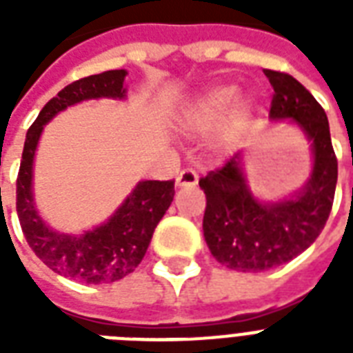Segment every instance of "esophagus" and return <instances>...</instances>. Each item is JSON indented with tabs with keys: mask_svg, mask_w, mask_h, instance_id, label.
Listing matches in <instances>:
<instances>
[{
	"mask_svg": "<svg viewBox=\"0 0 353 353\" xmlns=\"http://www.w3.org/2000/svg\"><path fill=\"white\" fill-rule=\"evenodd\" d=\"M198 172L192 170V168H185L177 174V187H196L198 185Z\"/></svg>",
	"mask_w": 353,
	"mask_h": 353,
	"instance_id": "34e87169",
	"label": "esophagus"
}]
</instances>
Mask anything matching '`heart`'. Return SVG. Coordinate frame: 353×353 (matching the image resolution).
Masks as SVG:
<instances>
[{
  "label": "heart",
  "mask_w": 353,
  "mask_h": 353,
  "mask_svg": "<svg viewBox=\"0 0 353 353\" xmlns=\"http://www.w3.org/2000/svg\"><path fill=\"white\" fill-rule=\"evenodd\" d=\"M236 101V90L231 85H220L210 90L207 95H203L196 102V106L190 112V121L192 126L198 130H209V128L218 126L223 119L227 117L228 112H232L229 116V122L232 128L243 126L251 115V108L245 102H240L231 110L230 108Z\"/></svg>",
  "instance_id": "heart-1"
}]
</instances>
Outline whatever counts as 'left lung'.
<instances>
[{"mask_svg": "<svg viewBox=\"0 0 353 353\" xmlns=\"http://www.w3.org/2000/svg\"><path fill=\"white\" fill-rule=\"evenodd\" d=\"M263 73L274 90L269 117L293 119L312 141L315 163L304 190L280 203L252 198L238 154L199 179L207 196L205 241L221 265L243 273L268 271L306 251L328 221L337 185V157L323 106L291 74Z\"/></svg>", "mask_w": 353, "mask_h": 353, "instance_id": "1", "label": "left lung"}]
</instances>
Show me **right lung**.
<instances>
[{"label": "right lung", "instance_id": "1", "mask_svg": "<svg viewBox=\"0 0 353 353\" xmlns=\"http://www.w3.org/2000/svg\"><path fill=\"white\" fill-rule=\"evenodd\" d=\"M124 69L104 71L74 80L47 102L25 137L16 179V212L25 240L54 273L84 284H110L135 271L146 254L152 234L174 199V179L139 183L121 209L93 231L80 236L60 234L41 221L32 201V159L43 130L58 112L85 99H122Z\"/></svg>", "mask_w": 353, "mask_h": 353}]
</instances>
